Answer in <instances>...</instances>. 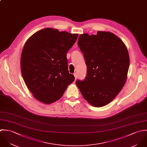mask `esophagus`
Listing matches in <instances>:
<instances>
[{
	"instance_id": "obj_1",
	"label": "esophagus",
	"mask_w": 147,
	"mask_h": 147,
	"mask_svg": "<svg viewBox=\"0 0 147 147\" xmlns=\"http://www.w3.org/2000/svg\"><path fill=\"white\" fill-rule=\"evenodd\" d=\"M74 77H75V78L77 79V73H74Z\"/></svg>"
}]
</instances>
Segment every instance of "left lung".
Wrapping results in <instances>:
<instances>
[{"label":"left lung","mask_w":147,"mask_h":147,"mask_svg":"<svg viewBox=\"0 0 147 147\" xmlns=\"http://www.w3.org/2000/svg\"><path fill=\"white\" fill-rule=\"evenodd\" d=\"M78 45L87 66L86 78L76 84L83 97L94 107L111 102L124 86L129 66V57L123 42L109 32L97 34H82Z\"/></svg>","instance_id":"8db88e82"}]
</instances>
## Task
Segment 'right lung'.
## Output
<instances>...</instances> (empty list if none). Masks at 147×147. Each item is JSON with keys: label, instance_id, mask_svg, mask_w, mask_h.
<instances>
[{"label": "right lung", "instance_id": "1", "mask_svg": "<svg viewBox=\"0 0 147 147\" xmlns=\"http://www.w3.org/2000/svg\"><path fill=\"white\" fill-rule=\"evenodd\" d=\"M78 36L47 28L34 33L22 51L20 67L26 85L38 100L53 103L75 80L68 70L66 53Z\"/></svg>", "mask_w": 147, "mask_h": 147}]
</instances>
